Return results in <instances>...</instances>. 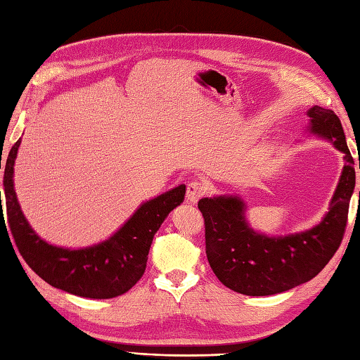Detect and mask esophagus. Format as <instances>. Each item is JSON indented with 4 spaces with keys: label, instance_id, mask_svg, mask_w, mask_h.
<instances>
[{
    "label": "esophagus",
    "instance_id": "obj_1",
    "mask_svg": "<svg viewBox=\"0 0 360 360\" xmlns=\"http://www.w3.org/2000/svg\"><path fill=\"white\" fill-rule=\"evenodd\" d=\"M207 193V186L205 183L202 181H191L188 183L186 188V202L188 203H198L200 198H203V194Z\"/></svg>",
    "mask_w": 360,
    "mask_h": 360
}]
</instances>
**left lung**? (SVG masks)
<instances>
[{"mask_svg":"<svg viewBox=\"0 0 360 360\" xmlns=\"http://www.w3.org/2000/svg\"><path fill=\"white\" fill-rule=\"evenodd\" d=\"M307 117L309 136L329 141L345 160L328 213L316 226L269 236L250 227L248 205L238 194L203 198L198 203L205 219L210 266L224 285L236 293L269 296L306 283L326 266L340 246L356 186L354 160L334 111L315 105L307 111Z\"/></svg>","mask_w":360,"mask_h":360,"instance_id":"obj_1","label":"left lung"}]
</instances>
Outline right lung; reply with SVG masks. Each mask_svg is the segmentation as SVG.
Masks as SVG:
<instances>
[{
	"label": "right lung",
	"mask_w": 360,
	"mask_h": 360,
	"mask_svg": "<svg viewBox=\"0 0 360 360\" xmlns=\"http://www.w3.org/2000/svg\"><path fill=\"white\" fill-rule=\"evenodd\" d=\"M20 144L22 138L13 144L6 160L3 185L11 232L25 262L46 283L70 295L110 300L127 293L144 274L153 236L167 214L185 200L186 186L179 185L142 202L125 224L105 241L78 249L54 246L34 232L17 199L13 166ZM0 218H4L3 212Z\"/></svg>",
	"instance_id": "obj_1"
}]
</instances>
